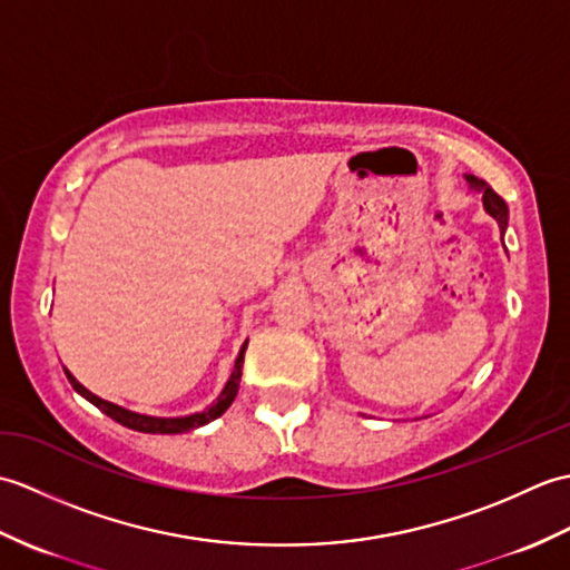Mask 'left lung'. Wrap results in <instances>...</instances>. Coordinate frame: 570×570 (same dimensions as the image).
<instances>
[{"label": "left lung", "mask_w": 570, "mask_h": 570, "mask_svg": "<svg viewBox=\"0 0 570 570\" xmlns=\"http://www.w3.org/2000/svg\"><path fill=\"white\" fill-rule=\"evenodd\" d=\"M465 180H468L470 190L480 193V196H482V205H485V210L494 217V220H498L500 233L504 235V233H507V220H510V210H507V203H504V200L498 196V193H494L482 178L472 176V174H465ZM502 245H504V242H502Z\"/></svg>", "instance_id": "1"}]
</instances>
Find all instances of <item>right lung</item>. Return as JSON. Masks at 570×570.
Segmentation results:
<instances>
[{
  "instance_id": "1",
  "label": "right lung",
  "mask_w": 570,
  "mask_h": 570,
  "mask_svg": "<svg viewBox=\"0 0 570 570\" xmlns=\"http://www.w3.org/2000/svg\"><path fill=\"white\" fill-rule=\"evenodd\" d=\"M245 350H247V341L242 343L233 374H229V380L225 382L223 392L217 394L215 402L210 406H205L203 411H196V414H186V416H149V414H137V411H129V409L112 404V402H105V399H100L98 394L85 390V386L76 377H72L66 367L63 370H66L68 382L72 384V390L88 399L90 404L98 406L102 414L115 419L117 423H122V426H127L131 431H141V433H186V431L205 426V423H210L217 416H223L227 406L235 402L237 390H239V380H242V365H245Z\"/></svg>"
}]
</instances>
